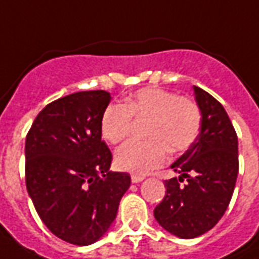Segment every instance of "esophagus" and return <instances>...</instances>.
<instances>
[{
  "label": "esophagus",
  "instance_id": "1",
  "mask_svg": "<svg viewBox=\"0 0 259 259\" xmlns=\"http://www.w3.org/2000/svg\"><path fill=\"white\" fill-rule=\"evenodd\" d=\"M143 177H141V175H132L131 177V181H132V184H139V182H142L143 181Z\"/></svg>",
  "mask_w": 259,
  "mask_h": 259
}]
</instances>
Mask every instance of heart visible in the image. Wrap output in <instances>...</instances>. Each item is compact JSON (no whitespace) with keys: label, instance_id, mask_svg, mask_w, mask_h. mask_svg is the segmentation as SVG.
Listing matches in <instances>:
<instances>
[{"label":"heart","instance_id":"heart-1","mask_svg":"<svg viewBox=\"0 0 259 259\" xmlns=\"http://www.w3.org/2000/svg\"><path fill=\"white\" fill-rule=\"evenodd\" d=\"M131 118L146 120L145 138L122 145L114 156L122 171L146 175L167 161L168 150L181 153L193 145L200 132L201 111L186 96H177L158 87H146L124 99V105H109L101 118V134L116 145L130 134Z\"/></svg>","mask_w":259,"mask_h":259}]
</instances>
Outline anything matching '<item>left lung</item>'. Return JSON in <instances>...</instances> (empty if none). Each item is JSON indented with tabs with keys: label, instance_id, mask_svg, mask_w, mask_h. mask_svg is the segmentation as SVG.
Masks as SVG:
<instances>
[{
	"label": "left lung",
	"instance_id": "obj_1",
	"mask_svg": "<svg viewBox=\"0 0 259 259\" xmlns=\"http://www.w3.org/2000/svg\"><path fill=\"white\" fill-rule=\"evenodd\" d=\"M194 98L201 111L200 134L171 165L177 178L165 181V196L154 208L161 228L181 239L212 229L225 214L239 172L237 135L220 102L199 87Z\"/></svg>",
	"mask_w": 259,
	"mask_h": 259
}]
</instances>
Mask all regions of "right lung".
<instances>
[{
	"label": "right lung",
	"instance_id": "1",
	"mask_svg": "<svg viewBox=\"0 0 259 259\" xmlns=\"http://www.w3.org/2000/svg\"><path fill=\"white\" fill-rule=\"evenodd\" d=\"M111 96L82 91L39 111L26 137V188L45 226L62 240L88 246L116 220L131 185L111 172V152L102 141L101 118Z\"/></svg>",
	"mask_w": 259,
	"mask_h": 259
}]
</instances>
